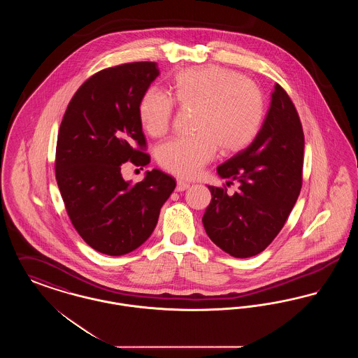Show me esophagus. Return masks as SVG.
Wrapping results in <instances>:
<instances>
[{
	"mask_svg": "<svg viewBox=\"0 0 358 358\" xmlns=\"http://www.w3.org/2000/svg\"><path fill=\"white\" fill-rule=\"evenodd\" d=\"M189 187H190V184H189V182H187V181H182V180H178V181H177L176 190H177V192H184V190H187Z\"/></svg>",
	"mask_w": 358,
	"mask_h": 358,
	"instance_id": "34e87169",
	"label": "esophagus"
}]
</instances>
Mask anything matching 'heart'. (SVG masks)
Instances as JSON below:
<instances>
[{
    "instance_id": "b5f03b06",
    "label": "heart",
    "mask_w": 358,
    "mask_h": 358,
    "mask_svg": "<svg viewBox=\"0 0 358 358\" xmlns=\"http://www.w3.org/2000/svg\"><path fill=\"white\" fill-rule=\"evenodd\" d=\"M169 94L146 90L138 103V118L148 136L158 138L171 127L174 102L180 108L194 110V134L171 139L157 150L159 166L184 178L197 176L219 148L222 154L244 150L266 117L264 95L257 85L219 66L178 72L169 83Z\"/></svg>"
}]
</instances>
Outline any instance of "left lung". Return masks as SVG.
Returning <instances> with one entry per match:
<instances>
[{
  "instance_id": "1",
  "label": "left lung",
  "mask_w": 358,
  "mask_h": 358,
  "mask_svg": "<svg viewBox=\"0 0 358 358\" xmlns=\"http://www.w3.org/2000/svg\"><path fill=\"white\" fill-rule=\"evenodd\" d=\"M305 136L287 92L275 85L267 117L244 150L217 168L227 187H208L212 194L203 216L205 232L222 251L250 257L264 251L289 219L302 187Z\"/></svg>"
}]
</instances>
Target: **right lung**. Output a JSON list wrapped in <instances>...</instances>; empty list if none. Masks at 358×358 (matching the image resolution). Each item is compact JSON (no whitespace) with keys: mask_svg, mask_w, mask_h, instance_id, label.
<instances>
[{"mask_svg":"<svg viewBox=\"0 0 358 358\" xmlns=\"http://www.w3.org/2000/svg\"><path fill=\"white\" fill-rule=\"evenodd\" d=\"M158 75L154 62L96 72L75 92L59 129L55 171L69 220L106 255H124L143 244L176 187V180L158 169L136 185L120 173L127 161L150 162L138 103Z\"/></svg>","mask_w":358,"mask_h":358,"instance_id":"right-lung-1","label":"right lung"}]
</instances>
